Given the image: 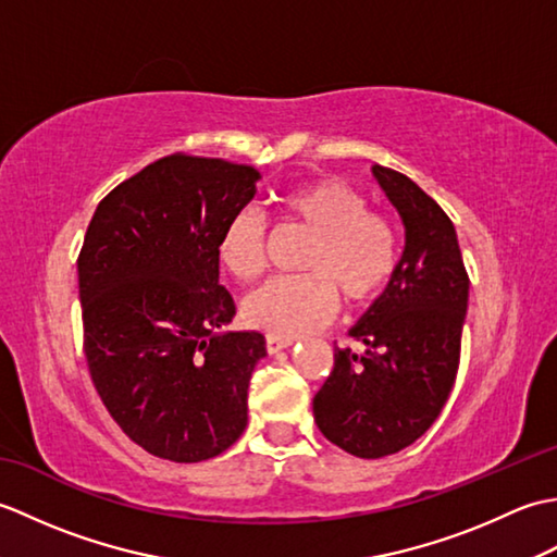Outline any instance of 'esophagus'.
I'll return each mask as SVG.
<instances>
[{"label":"esophagus","mask_w":557,"mask_h":557,"mask_svg":"<svg viewBox=\"0 0 557 557\" xmlns=\"http://www.w3.org/2000/svg\"><path fill=\"white\" fill-rule=\"evenodd\" d=\"M292 345H294L292 337H280V335H268V337H265V347H268L270 354H277V351L287 349V347H292Z\"/></svg>","instance_id":"obj_1"}]
</instances>
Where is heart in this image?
Returning <instances> with one entry per match:
<instances>
[{
	"instance_id": "1",
	"label": "heart",
	"mask_w": 557,
	"mask_h": 557,
	"mask_svg": "<svg viewBox=\"0 0 557 557\" xmlns=\"http://www.w3.org/2000/svg\"><path fill=\"white\" fill-rule=\"evenodd\" d=\"M280 212L311 236L299 268L306 275L277 277L244 301L246 321L268 335L299 337L333 318L337 297L349 309L375 301L399 270V234L357 188L318 180L280 196ZM218 258L232 277L248 282L265 270V224L239 210L224 222Z\"/></svg>"
}]
</instances>
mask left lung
<instances>
[{
    "label": "left lung",
    "instance_id": "8db88e82",
    "mask_svg": "<svg viewBox=\"0 0 557 557\" xmlns=\"http://www.w3.org/2000/svg\"><path fill=\"white\" fill-rule=\"evenodd\" d=\"M371 170L405 224V251L395 280L349 330L363 354L337 347L313 397L321 433L361 459L395 455L431 429L455 385L469 301L453 220L409 176Z\"/></svg>",
    "mask_w": 557,
    "mask_h": 557
}]
</instances>
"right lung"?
<instances>
[{"instance_id": "1", "label": "right lung", "mask_w": 557, "mask_h": 557, "mask_svg": "<svg viewBox=\"0 0 557 557\" xmlns=\"http://www.w3.org/2000/svg\"><path fill=\"white\" fill-rule=\"evenodd\" d=\"M248 164L176 156L100 200L78 256L83 347L92 385L146 453L203 461L236 443L265 337L227 333L218 239L256 196Z\"/></svg>"}]
</instances>
